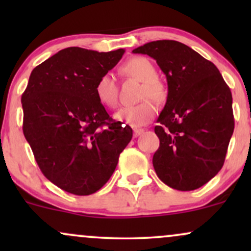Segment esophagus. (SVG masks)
Wrapping results in <instances>:
<instances>
[{"instance_id": "1", "label": "esophagus", "mask_w": 251, "mask_h": 251, "mask_svg": "<svg viewBox=\"0 0 251 251\" xmlns=\"http://www.w3.org/2000/svg\"><path fill=\"white\" fill-rule=\"evenodd\" d=\"M144 133V129L143 128H134L133 129V135L135 138L137 137H139L140 134H143Z\"/></svg>"}]
</instances>
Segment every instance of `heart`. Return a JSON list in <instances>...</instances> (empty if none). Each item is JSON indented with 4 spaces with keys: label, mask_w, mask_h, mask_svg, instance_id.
Listing matches in <instances>:
<instances>
[{
    "label": "heart",
    "mask_w": 251,
    "mask_h": 251,
    "mask_svg": "<svg viewBox=\"0 0 251 251\" xmlns=\"http://www.w3.org/2000/svg\"><path fill=\"white\" fill-rule=\"evenodd\" d=\"M123 73L143 82L140 89V99H146L138 105L120 108L114 114L117 122L128 124L131 126H142L151 122L155 116L154 103L147 99L150 97L157 103L165 101L168 92L160 80L157 79V71L153 63L143 56L129 59L122 66ZM96 96L106 107H114L118 102V88L114 77L109 73L102 74L96 83Z\"/></svg>",
    "instance_id": "heart-1"
}]
</instances>
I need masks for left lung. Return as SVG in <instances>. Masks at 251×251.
Masks as SVG:
<instances>
[{
	"instance_id": "1",
	"label": "left lung",
	"mask_w": 251,
	"mask_h": 251,
	"mask_svg": "<svg viewBox=\"0 0 251 251\" xmlns=\"http://www.w3.org/2000/svg\"><path fill=\"white\" fill-rule=\"evenodd\" d=\"M132 53L154 59L168 81L154 127L160 142L152 159L155 174L179 191L201 188L223 166L234 132L230 88L214 63L181 42L158 40Z\"/></svg>"
}]
</instances>
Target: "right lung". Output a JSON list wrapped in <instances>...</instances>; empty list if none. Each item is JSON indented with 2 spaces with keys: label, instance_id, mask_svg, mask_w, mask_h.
Segmentation results:
<instances>
[{
  "label": "right lung",
  "instance_id": "right-lung-1",
  "mask_svg": "<svg viewBox=\"0 0 251 251\" xmlns=\"http://www.w3.org/2000/svg\"><path fill=\"white\" fill-rule=\"evenodd\" d=\"M124 53L65 48L34 68L22 94L24 134L37 165L70 194L101 189L132 139V128L109 118L94 91Z\"/></svg>",
  "mask_w": 251,
  "mask_h": 251
}]
</instances>
